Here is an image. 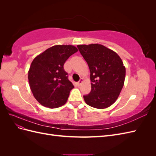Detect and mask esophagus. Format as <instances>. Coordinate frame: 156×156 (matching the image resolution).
Masks as SVG:
<instances>
[{
	"label": "esophagus",
	"instance_id": "1",
	"mask_svg": "<svg viewBox=\"0 0 156 156\" xmlns=\"http://www.w3.org/2000/svg\"><path fill=\"white\" fill-rule=\"evenodd\" d=\"M83 79H81L79 80V81L77 83V86H80L81 85V84H82V83H83Z\"/></svg>",
	"mask_w": 156,
	"mask_h": 156
}]
</instances>
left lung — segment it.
I'll list each match as a JSON object with an SVG mask.
<instances>
[{
    "label": "left lung",
    "mask_w": 156,
    "mask_h": 156,
    "mask_svg": "<svg viewBox=\"0 0 156 156\" xmlns=\"http://www.w3.org/2000/svg\"><path fill=\"white\" fill-rule=\"evenodd\" d=\"M77 48L90 72L91 92L83 96L84 101L100 109L110 107L116 101L124 84L126 68L121 58L101 44L79 45Z\"/></svg>",
    "instance_id": "8db88e82"
}]
</instances>
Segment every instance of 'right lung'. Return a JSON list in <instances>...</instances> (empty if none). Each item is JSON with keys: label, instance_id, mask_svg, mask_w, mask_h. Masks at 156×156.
Here are the masks:
<instances>
[{"label": "right lung", "instance_id": "obj_1", "mask_svg": "<svg viewBox=\"0 0 156 156\" xmlns=\"http://www.w3.org/2000/svg\"><path fill=\"white\" fill-rule=\"evenodd\" d=\"M77 51L76 47L72 45H56L32 60L28 79L33 96L41 105L55 108L67 102L74 86L68 80L63 66Z\"/></svg>", "mask_w": 156, "mask_h": 156}]
</instances>
